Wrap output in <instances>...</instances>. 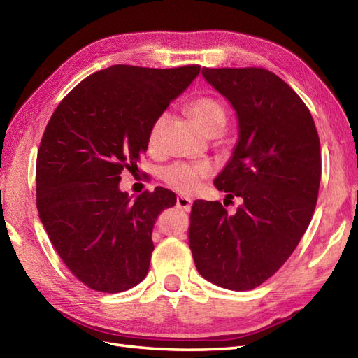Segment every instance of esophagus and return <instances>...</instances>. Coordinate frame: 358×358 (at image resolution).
<instances>
[{
	"mask_svg": "<svg viewBox=\"0 0 358 358\" xmlns=\"http://www.w3.org/2000/svg\"><path fill=\"white\" fill-rule=\"evenodd\" d=\"M177 207L182 210H190V207H192V199L180 195V196H177Z\"/></svg>",
	"mask_w": 358,
	"mask_h": 358,
	"instance_id": "obj_1",
	"label": "esophagus"
}]
</instances>
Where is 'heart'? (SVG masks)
Instances as JSON below:
<instances>
[{
	"label": "heart",
	"mask_w": 358,
	"mask_h": 358,
	"mask_svg": "<svg viewBox=\"0 0 358 358\" xmlns=\"http://www.w3.org/2000/svg\"><path fill=\"white\" fill-rule=\"evenodd\" d=\"M189 113L207 136H220L227 124V111L217 99L198 97L189 105ZM166 115H160L152 123L148 136L149 149L155 151L160 145ZM210 168L206 163H173L162 171L166 185L181 194L194 192L204 178L209 177Z\"/></svg>",
	"instance_id": "b5f03b06"
}]
</instances>
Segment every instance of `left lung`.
I'll return each mask as SVG.
<instances>
[{
	"mask_svg": "<svg viewBox=\"0 0 358 358\" xmlns=\"http://www.w3.org/2000/svg\"><path fill=\"white\" fill-rule=\"evenodd\" d=\"M238 117V141L217 189L239 196L229 215L218 201H195L189 247L212 284L245 292L288 259L317 203L322 159L311 113L294 90L265 69H203Z\"/></svg>",
	"mask_w": 358,
	"mask_h": 358,
	"instance_id": "1",
	"label": "left lung"
}]
</instances>
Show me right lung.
Instances as JSON below:
<instances>
[{"label":"right lung","instance_id":"1","mask_svg":"<svg viewBox=\"0 0 358 358\" xmlns=\"http://www.w3.org/2000/svg\"><path fill=\"white\" fill-rule=\"evenodd\" d=\"M199 65H113L57 105L36 159L39 220L64 264L96 292L120 293L146 278L152 229L177 196L163 187L131 199L120 173L137 166L152 123L198 76Z\"/></svg>","mask_w":358,"mask_h":358}]
</instances>
